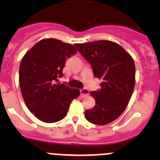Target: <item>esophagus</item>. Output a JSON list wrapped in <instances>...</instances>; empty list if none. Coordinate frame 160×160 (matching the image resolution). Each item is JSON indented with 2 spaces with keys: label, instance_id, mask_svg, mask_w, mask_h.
Returning a JSON list of instances; mask_svg holds the SVG:
<instances>
[{
  "label": "esophagus",
  "instance_id": "obj_1",
  "mask_svg": "<svg viewBox=\"0 0 160 160\" xmlns=\"http://www.w3.org/2000/svg\"><path fill=\"white\" fill-rule=\"evenodd\" d=\"M89 90L87 89H80V95H81L82 97L86 96V95H89Z\"/></svg>",
  "mask_w": 160,
  "mask_h": 160
}]
</instances>
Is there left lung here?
<instances>
[{"label": "left lung", "mask_w": 160, "mask_h": 160, "mask_svg": "<svg viewBox=\"0 0 160 160\" xmlns=\"http://www.w3.org/2000/svg\"><path fill=\"white\" fill-rule=\"evenodd\" d=\"M89 63L95 78L102 79L101 89L90 92L95 100L85 117L96 125H106L122 114L132 95L135 82V63L128 53L114 42L98 40L75 44Z\"/></svg>", "instance_id": "1"}]
</instances>
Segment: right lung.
Segmentation results:
<instances>
[{"instance_id": "obj_1", "label": "right lung", "mask_w": 160, "mask_h": 160, "mask_svg": "<svg viewBox=\"0 0 160 160\" xmlns=\"http://www.w3.org/2000/svg\"><path fill=\"white\" fill-rule=\"evenodd\" d=\"M77 52L74 46L56 39H43L24 56L19 67V84L27 108L38 119L52 123L65 118L78 89L60 84L67 58Z\"/></svg>"}]
</instances>
